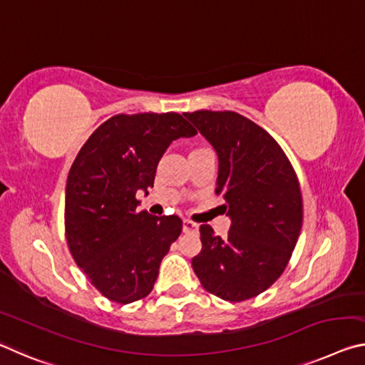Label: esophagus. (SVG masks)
<instances>
[{
	"label": "esophagus",
	"mask_w": 365,
	"mask_h": 365,
	"mask_svg": "<svg viewBox=\"0 0 365 365\" xmlns=\"http://www.w3.org/2000/svg\"><path fill=\"white\" fill-rule=\"evenodd\" d=\"M195 230H198V224L190 221V219H185V221H183V232H195Z\"/></svg>",
	"instance_id": "obj_1"
}]
</instances>
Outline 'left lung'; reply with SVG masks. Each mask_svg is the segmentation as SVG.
Wrapping results in <instances>:
<instances>
[{"label":"left lung","instance_id":"obj_1","mask_svg":"<svg viewBox=\"0 0 365 365\" xmlns=\"http://www.w3.org/2000/svg\"><path fill=\"white\" fill-rule=\"evenodd\" d=\"M216 149V193L230 217L227 237L200 227L203 248L192 266L207 292L229 302L257 297L282 274L302 229L296 172L274 138L230 112L183 113Z\"/></svg>","mask_w":365,"mask_h":365}]
</instances>
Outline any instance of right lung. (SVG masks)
<instances>
[{"label":"right lung","instance_id":"right-lung-1","mask_svg":"<svg viewBox=\"0 0 365 365\" xmlns=\"http://www.w3.org/2000/svg\"><path fill=\"white\" fill-rule=\"evenodd\" d=\"M180 113L115 115L81 148L66 180L65 234L74 262L118 304L146 297L162 258L182 232L178 216L138 211L173 140L195 136Z\"/></svg>","mask_w":365,"mask_h":365}]
</instances>
